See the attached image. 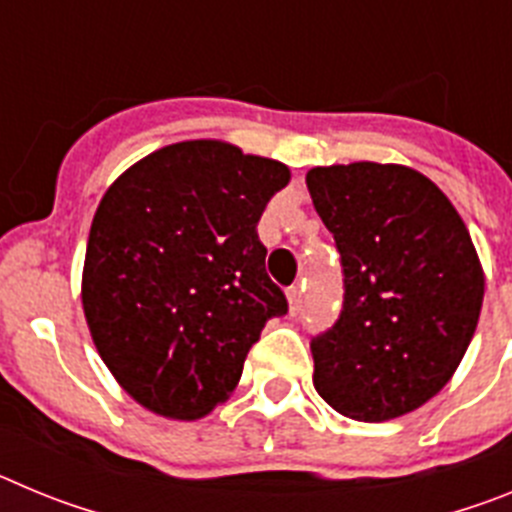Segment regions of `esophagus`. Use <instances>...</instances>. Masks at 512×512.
Returning a JSON list of instances; mask_svg holds the SVG:
<instances>
[{
	"instance_id": "34e87169",
	"label": "esophagus",
	"mask_w": 512,
	"mask_h": 512,
	"mask_svg": "<svg viewBox=\"0 0 512 512\" xmlns=\"http://www.w3.org/2000/svg\"><path fill=\"white\" fill-rule=\"evenodd\" d=\"M287 300H289V312H292V315H297V312L302 310V287L300 284H295V287L287 289Z\"/></svg>"
}]
</instances>
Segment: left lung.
I'll return each mask as SVG.
<instances>
[{"label": "left lung", "instance_id": "left-lung-1", "mask_svg": "<svg viewBox=\"0 0 512 512\" xmlns=\"http://www.w3.org/2000/svg\"><path fill=\"white\" fill-rule=\"evenodd\" d=\"M307 189L343 266V310L312 338V384L346 418H400L446 387L477 330L485 274L449 197L400 164L318 166Z\"/></svg>", "mask_w": 512, "mask_h": 512}]
</instances>
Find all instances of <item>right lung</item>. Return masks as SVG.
<instances>
[{"label":"right lung","mask_w":512,"mask_h":512,"mask_svg":"<svg viewBox=\"0 0 512 512\" xmlns=\"http://www.w3.org/2000/svg\"><path fill=\"white\" fill-rule=\"evenodd\" d=\"M289 184L274 158L184 140L140 158L104 192L81 305L99 356L138 405L197 420L228 400L287 297L256 225Z\"/></svg>","instance_id":"right-lung-1"}]
</instances>
